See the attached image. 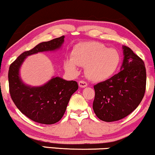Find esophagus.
<instances>
[{
  "label": "esophagus",
  "mask_w": 155,
  "mask_h": 155,
  "mask_svg": "<svg viewBox=\"0 0 155 155\" xmlns=\"http://www.w3.org/2000/svg\"><path fill=\"white\" fill-rule=\"evenodd\" d=\"M79 86L81 88L86 87L87 86V83L84 81H79Z\"/></svg>",
  "instance_id": "obj_1"
}]
</instances>
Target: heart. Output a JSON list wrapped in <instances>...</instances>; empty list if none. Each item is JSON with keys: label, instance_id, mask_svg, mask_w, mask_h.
I'll return each mask as SVG.
<instances>
[{"label": "heart", "instance_id": "obj_1", "mask_svg": "<svg viewBox=\"0 0 155 155\" xmlns=\"http://www.w3.org/2000/svg\"><path fill=\"white\" fill-rule=\"evenodd\" d=\"M120 63V56L114 49H107L97 41H84L73 48L71 58L64 61V68L70 74H77L79 66H84L87 77L95 81L111 76Z\"/></svg>", "mask_w": 155, "mask_h": 155}]
</instances>
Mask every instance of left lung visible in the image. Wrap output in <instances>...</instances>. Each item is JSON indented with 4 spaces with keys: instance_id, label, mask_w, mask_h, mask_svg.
<instances>
[{
    "instance_id": "obj_1",
    "label": "left lung",
    "mask_w": 155,
    "mask_h": 155,
    "mask_svg": "<svg viewBox=\"0 0 155 155\" xmlns=\"http://www.w3.org/2000/svg\"><path fill=\"white\" fill-rule=\"evenodd\" d=\"M124 60L120 71L94 86V112L104 122L122 120L141 102L147 74L143 61L129 47H122Z\"/></svg>"
}]
</instances>
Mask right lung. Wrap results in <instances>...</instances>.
Returning a JSON list of instances; mask_svg holds the SVG:
<instances>
[{
    "instance_id": "add662e5",
    "label": "right lung",
    "mask_w": 155,
    "mask_h": 155,
    "mask_svg": "<svg viewBox=\"0 0 155 155\" xmlns=\"http://www.w3.org/2000/svg\"><path fill=\"white\" fill-rule=\"evenodd\" d=\"M65 36L38 44L33 49L21 54L10 65L8 70L9 92L12 101L23 114L41 124L59 122L65 114L71 97L79 88L75 81L52 77L41 87H31L22 81L19 69L29 55L60 49Z\"/></svg>"
}]
</instances>
